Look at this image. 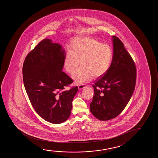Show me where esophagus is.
<instances>
[{"instance_id": "34e87169", "label": "esophagus", "mask_w": 158, "mask_h": 158, "mask_svg": "<svg viewBox=\"0 0 158 158\" xmlns=\"http://www.w3.org/2000/svg\"><path fill=\"white\" fill-rule=\"evenodd\" d=\"M85 87V85L84 84L79 85H78V89H82L84 88Z\"/></svg>"}]
</instances>
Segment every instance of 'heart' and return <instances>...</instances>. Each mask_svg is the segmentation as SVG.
I'll return each instance as SVG.
<instances>
[{
  "instance_id": "1",
  "label": "heart",
  "mask_w": 158,
  "mask_h": 158,
  "mask_svg": "<svg viewBox=\"0 0 158 158\" xmlns=\"http://www.w3.org/2000/svg\"><path fill=\"white\" fill-rule=\"evenodd\" d=\"M112 48L107 44L96 39L83 37L74 39L64 59V67L70 74L75 72L73 79L76 84L89 81L94 77L104 76L110 67L112 61Z\"/></svg>"
}]
</instances>
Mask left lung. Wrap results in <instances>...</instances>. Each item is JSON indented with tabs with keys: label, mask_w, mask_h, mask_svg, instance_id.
Segmentation results:
<instances>
[{
	"label": "left lung",
	"mask_w": 158,
	"mask_h": 158,
	"mask_svg": "<svg viewBox=\"0 0 158 158\" xmlns=\"http://www.w3.org/2000/svg\"><path fill=\"white\" fill-rule=\"evenodd\" d=\"M113 55L110 67L93 85L90 111L100 120L113 119L121 113L132 97L136 84L133 59L119 38L113 36Z\"/></svg>",
	"instance_id": "obj_1"
}]
</instances>
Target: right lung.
<instances>
[{
	"instance_id": "obj_1",
	"label": "right lung",
	"mask_w": 158,
	"mask_h": 158,
	"mask_svg": "<svg viewBox=\"0 0 158 158\" xmlns=\"http://www.w3.org/2000/svg\"><path fill=\"white\" fill-rule=\"evenodd\" d=\"M65 55L60 45L44 39L28 53L23 66L24 87L33 108L52 123L69 118L78 90L77 86L65 90L73 82L62 71Z\"/></svg>"
}]
</instances>
